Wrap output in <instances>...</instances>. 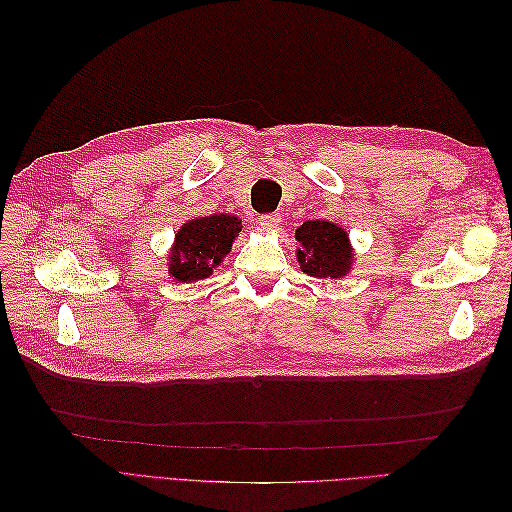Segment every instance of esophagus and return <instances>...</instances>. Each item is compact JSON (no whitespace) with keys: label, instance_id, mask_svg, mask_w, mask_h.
<instances>
[{"label":"esophagus","instance_id":"esophagus-1","mask_svg":"<svg viewBox=\"0 0 512 512\" xmlns=\"http://www.w3.org/2000/svg\"><path fill=\"white\" fill-rule=\"evenodd\" d=\"M258 224H260V228H265V230H275V228H280V224H282V215L280 213H265V215H260V218H258Z\"/></svg>","mask_w":512,"mask_h":512}]
</instances>
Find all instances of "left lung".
Returning <instances> with one entry per match:
<instances>
[{"instance_id": "8db88e82", "label": "left lung", "mask_w": 512, "mask_h": 512, "mask_svg": "<svg viewBox=\"0 0 512 512\" xmlns=\"http://www.w3.org/2000/svg\"><path fill=\"white\" fill-rule=\"evenodd\" d=\"M294 237L301 243L297 258L307 275L339 277L350 269L352 252L344 228L324 220H307Z\"/></svg>"}]
</instances>
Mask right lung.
<instances>
[{"label":"right lung","mask_w":512,"mask_h":512,"mask_svg":"<svg viewBox=\"0 0 512 512\" xmlns=\"http://www.w3.org/2000/svg\"><path fill=\"white\" fill-rule=\"evenodd\" d=\"M241 232L235 215H209L179 228L175 250L170 254V273L179 282L203 280L230 252L232 239Z\"/></svg>","instance_id":"add662e5"}]
</instances>
